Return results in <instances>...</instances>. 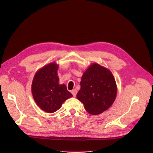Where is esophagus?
I'll return each mask as SVG.
<instances>
[{
    "label": "esophagus",
    "instance_id": "34e87169",
    "mask_svg": "<svg viewBox=\"0 0 153 153\" xmlns=\"http://www.w3.org/2000/svg\"><path fill=\"white\" fill-rule=\"evenodd\" d=\"M71 93H72L73 96L75 97L76 96V94H77V91L76 89H73L72 91H71Z\"/></svg>",
    "mask_w": 153,
    "mask_h": 153
}]
</instances>
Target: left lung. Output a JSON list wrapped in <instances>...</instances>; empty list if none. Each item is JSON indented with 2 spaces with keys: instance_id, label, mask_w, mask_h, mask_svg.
<instances>
[{
  "instance_id": "left-lung-1",
  "label": "left lung",
  "mask_w": 153,
  "mask_h": 153,
  "mask_svg": "<svg viewBox=\"0 0 153 153\" xmlns=\"http://www.w3.org/2000/svg\"><path fill=\"white\" fill-rule=\"evenodd\" d=\"M80 85L77 99L91 114H100L114 102L117 95L114 77L108 69L99 64H91L84 71Z\"/></svg>"
}]
</instances>
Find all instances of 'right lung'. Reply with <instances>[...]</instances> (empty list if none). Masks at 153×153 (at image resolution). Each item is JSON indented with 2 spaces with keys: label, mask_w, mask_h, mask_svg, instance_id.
Masks as SVG:
<instances>
[{
  "label": "right lung",
  "mask_w": 153,
  "mask_h": 153,
  "mask_svg": "<svg viewBox=\"0 0 153 153\" xmlns=\"http://www.w3.org/2000/svg\"><path fill=\"white\" fill-rule=\"evenodd\" d=\"M58 65L54 62L45 65L35 74L31 92L38 106L47 113L60 108L62 103L73 95L64 84H59Z\"/></svg>",
  "instance_id": "obj_1"
}]
</instances>
